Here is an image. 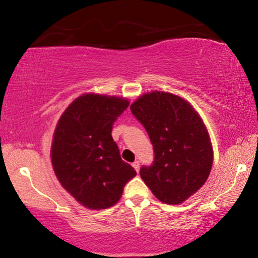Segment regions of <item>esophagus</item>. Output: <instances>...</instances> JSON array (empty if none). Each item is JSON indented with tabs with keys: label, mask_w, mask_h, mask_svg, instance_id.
<instances>
[{
	"label": "esophagus",
	"mask_w": 258,
	"mask_h": 258,
	"mask_svg": "<svg viewBox=\"0 0 258 258\" xmlns=\"http://www.w3.org/2000/svg\"><path fill=\"white\" fill-rule=\"evenodd\" d=\"M132 165H133L134 169H135L136 171H139V170H140V162H139V161H135Z\"/></svg>",
	"instance_id": "esophagus-1"
}]
</instances>
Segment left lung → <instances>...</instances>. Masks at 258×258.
<instances>
[{"label": "left lung", "instance_id": "obj_1", "mask_svg": "<svg viewBox=\"0 0 258 258\" xmlns=\"http://www.w3.org/2000/svg\"><path fill=\"white\" fill-rule=\"evenodd\" d=\"M154 147L151 165L140 175L161 202L179 204L209 177L213 147L206 125L182 97L164 91L144 94L130 105Z\"/></svg>", "mask_w": 258, "mask_h": 258}]
</instances>
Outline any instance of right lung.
<instances>
[{"label":"right lung","mask_w":258,"mask_h":258,"mask_svg":"<svg viewBox=\"0 0 258 258\" xmlns=\"http://www.w3.org/2000/svg\"><path fill=\"white\" fill-rule=\"evenodd\" d=\"M129 101L107 95L77 97L58 119L51 163L63 188L89 209H107L121 199L136 171L122 161L111 136L114 122Z\"/></svg>","instance_id":"obj_1"}]
</instances>
